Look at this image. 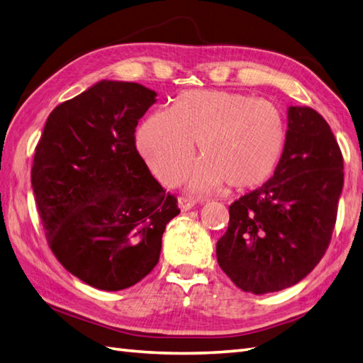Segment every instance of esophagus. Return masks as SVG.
Segmentation results:
<instances>
[{
  "instance_id": "34e87169",
  "label": "esophagus",
  "mask_w": 363,
  "mask_h": 363,
  "mask_svg": "<svg viewBox=\"0 0 363 363\" xmlns=\"http://www.w3.org/2000/svg\"><path fill=\"white\" fill-rule=\"evenodd\" d=\"M196 203H197L196 200L191 199V197H180L179 199V206H180L182 211H189L191 208H194Z\"/></svg>"
}]
</instances>
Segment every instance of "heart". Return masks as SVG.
<instances>
[{
  "instance_id": "heart-1",
  "label": "heart",
  "mask_w": 363,
  "mask_h": 363,
  "mask_svg": "<svg viewBox=\"0 0 363 363\" xmlns=\"http://www.w3.org/2000/svg\"><path fill=\"white\" fill-rule=\"evenodd\" d=\"M199 141L202 160L188 177L191 191H244L259 186L283 157L286 123L267 101L244 93L196 90L171 110H155L136 130V146L160 182L180 180Z\"/></svg>"
}]
</instances>
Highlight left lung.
<instances>
[{"instance_id": "1", "label": "left lung", "mask_w": 363, "mask_h": 363, "mask_svg": "<svg viewBox=\"0 0 363 363\" xmlns=\"http://www.w3.org/2000/svg\"><path fill=\"white\" fill-rule=\"evenodd\" d=\"M342 189L343 157L331 127L315 110L289 107L273 177L230 206L228 230L216 245L220 269L255 295L296 284L331 242Z\"/></svg>"}]
</instances>
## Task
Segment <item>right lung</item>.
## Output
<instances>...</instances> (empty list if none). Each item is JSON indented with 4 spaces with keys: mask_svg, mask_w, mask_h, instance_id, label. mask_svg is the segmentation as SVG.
I'll return each instance as SVG.
<instances>
[{
    "mask_svg": "<svg viewBox=\"0 0 363 363\" xmlns=\"http://www.w3.org/2000/svg\"><path fill=\"white\" fill-rule=\"evenodd\" d=\"M154 90L101 80L60 104L35 149L30 182L52 253L69 273L116 292L149 275L180 213L135 146Z\"/></svg>",
    "mask_w": 363,
    "mask_h": 363,
    "instance_id": "add662e5",
    "label": "right lung"
}]
</instances>
